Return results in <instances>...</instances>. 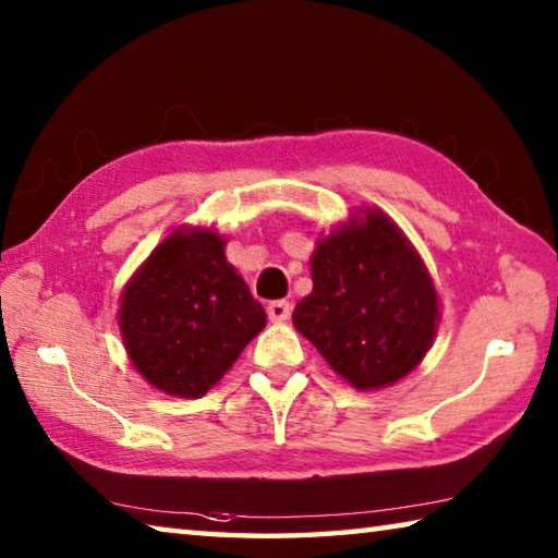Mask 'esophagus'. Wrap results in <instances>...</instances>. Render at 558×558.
Wrapping results in <instances>:
<instances>
[{
	"mask_svg": "<svg viewBox=\"0 0 558 558\" xmlns=\"http://www.w3.org/2000/svg\"><path fill=\"white\" fill-rule=\"evenodd\" d=\"M290 315H292V305L288 300H276L268 305V317L272 323H286V319H290Z\"/></svg>",
	"mask_w": 558,
	"mask_h": 558,
	"instance_id": "obj_1",
	"label": "esophagus"
}]
</instances>
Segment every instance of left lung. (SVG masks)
Masks as SVG:
<instances>
[{
	"instance_id": "obj_1",
	"label": "left lung",
	"mask_w": 558,
	"mask_h": 558,
	"mask_svg": "<svg viewBox=\"0 0 558 558\" xmlns=\"http://www.w3.org/2000/svg\"><path fill=\"white\" fill-rule=\"evenodd\" d=\"M313 292L292 325L359 391L411 374L433 344L438 292L403 231L379 209H362L317 241Z\"/></svg>"
}]
</instances>
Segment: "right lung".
<instances>
[{
	"mask_svg": "<svg viewBox=\"0 0 558 558\" xmlns=\"http://www.w3.org/2000/svg\"><path fill=\"white\" fill-rule=\"evenodd\" d=\"M209 229H177L122 290L120 332L135 369L169 396L199 399L266 327V310Z\"/></svg>",
	"mask_w": 558,
	"mask_h": 558,
	"instance_id": "add662e5",
	"label": "right lung"
}]
</instances>
